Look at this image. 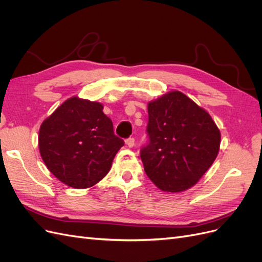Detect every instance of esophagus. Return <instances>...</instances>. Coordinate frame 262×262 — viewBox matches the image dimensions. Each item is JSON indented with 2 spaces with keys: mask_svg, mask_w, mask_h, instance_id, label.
Masks as SVG:
<instances>
[{
  "mask_svg": "<svg viewBox=\"0 0 262 262\" xmlns=\"http://www.w3.org/2000/svg\"><path fill=\"white\" fill-rule=\"evenodd\" d=\"M126 144H128V146L129 147H133L134 146V144H136V140H134V138H129V139H126Z\"/></svg>",
  "mask_w": 262,
  "mask_h": 262,
  "instance_id": "34e87169",
  "label": "esophagus"
}]
</instances>
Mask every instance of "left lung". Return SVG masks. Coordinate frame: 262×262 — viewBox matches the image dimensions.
Returning <instances> with one entry per match:
<instances>
[{"label": "left lung", "instance_id": "obj_1", "mask_svg": "<svg viewBox=\"0 0 262 262\" xmlns=\"http://www.w3.org/2000/svg\"><path fill=\"white\" fill-rule=\"evenodd\" d=\"M147 112L148 141L140 150L146 175L164 191H184L215 161L220 130L204 109L178 91L150 101Z\"/></svg>", "mask_w": 262, "mask_h": 262}]
</instances>
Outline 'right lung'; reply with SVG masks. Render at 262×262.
Returning <instances> with one entry per match:
<instances>
[{"mask_svg":"<svg viewBox=\"0 0 262 262\" xmlns=\"http://www.w3.org/2000/svg\"><path fill=\"white\" fill-rule=\"evenodd\" d=\"M102 108L99 102L72 97L42 122L39 150L47 167L63 184L76 189L96 185L124 145Z\"/></svg>","mask_w":262,"mask_h":262,"instance_id":"right-lung-1","label":"right lung"}]
</instances>
